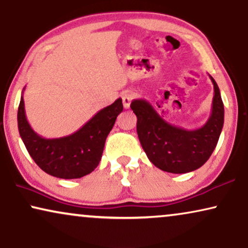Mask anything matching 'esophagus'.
Masks as SVG:
<instances>
[{"label": "esophagus", "instance_id": "obj_1", "mask_svg": "<svg viewBox=\"0 0 248 248\" xmlns=\"http://www.w3.org/2000/svg\"><path fill=\"white\" fill-rule=\"evenodd\" d=\"M134 98V94L131 92L127 91L122 94V103H124V108H130V103Z\"/></svg>", "mask_w": 248, "mask_h": 248}]
</instances>
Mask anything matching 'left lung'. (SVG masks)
I'll use <instances>...</instances> for the list:
<instances>
[{
	"instance_id": "1",
	"label": "left lung",
	"mask_w": 248,
	"mask_h": 248,
	"mask_svg": "<svg viewBox=\"0 0 248 248\" xmlns=\"http://www.w3.org/2000/svg\"><path fill=\"white\" fill-rule=\"evenodd\" d=\"M210 79L214 88L212 110L206 124L199 129L186 130L170 124L143 98L131 102L141 147L158 169L171 173L190 172L202 167L213 153L222 131L224 108L219 87L211 76Z\"/></svg>"
}]
</instances>
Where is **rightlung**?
Wrapping results in <instances>:
<instances>
[{
  "label": "right lung",
  "instance_id": "add662e5",
  "mask_svg": "<svg viewBox=\"0 0 248 248\" xmlns=\"http://www.w3.org/2000/svg\"><path fill=\"white\" fill-rule=\"evenodd\" d=\"M24 91L18 108L19 134L35 163L53 177L76 179L91 173L100 163L108 135L124 110L122 100L102 108L76 133L44 138L32 130L25 111Z\"/></svg>",
  "mask_w": 248,
  "mask_h": 248
}]
</instances>
